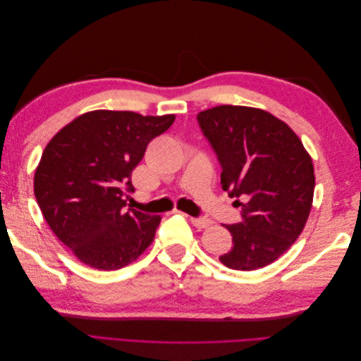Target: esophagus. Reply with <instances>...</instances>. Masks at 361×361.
Segmentation results:
<instances>
[{
    "mask_svg": "<svg viewBox=\"0 0 361 361\" xmlns=\"http://www.w3.org/2000/svg\"><path fill=\"white\" fill-rule=\"evenodd\" d=\"M190 221L197 228H206L212 224L211 220H207V218H200V216H191Z\"/></svg>",
    "mask_w": 361,
    "mask_h": 361,
    "instance_id": "34e87169",
    "label": "esophagus"
}]
</instances>
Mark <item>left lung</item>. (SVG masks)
<instances>
[{
  "instance_id": "obj_1",
  "label": "left lung",
  "mask_w": 361,
  "mask_h": 361,
  "mask_svg": "<svg viewBox=\"0 0 361 361\" xmlns=\"http://www.w3.org/2000/svg\"><path fill=\"white\" fill-rule=\"evenodd\" d=\"M197 122L221 166L223 190L241 206V221L226 226L233 247L221 264L264 268L290 248L307 221L312 158L285 122L257 108L214 106L199 113Z\"/></svg>"
}]
</instances>
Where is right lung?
Listing matches in <instances>:
<instances>
[{"label": "right lung", "mask_w": 361, "mask_h": 361, "mask_svg": "<svg viewBox=\"0 0 361 361\" xmlns=\"http://www.w3.org/2000/svg\"><path fill=\"white\" fill-rule=\"evenodd\" d=\"M174 116L97 110L54 135L35 174V195L51 231L82 264L120 269L152 244L159 215L126 209L130 174Z\"/></svg>", "instance_id": "1"}]
</instances>
